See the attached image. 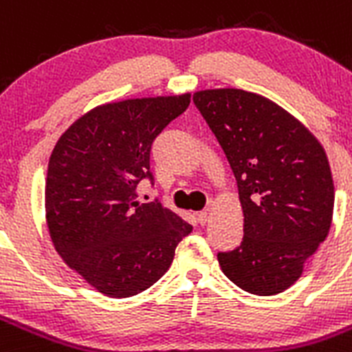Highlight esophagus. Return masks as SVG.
<instances>
[{
    "mask_svg": "<svg viewBox=\"0 0 352 352\" xmlns=\"http://www.w3.org/2000/svg\"><path fill=\"white\" fill-rule=\"evenodd\" d=\"M208 214H209V212H208V209H204V211H201V212H199V214H197V220H199V223H201V225H206V221H208Z\"/></svg>",
    "mask_w": 352,
    "mask_h": 352,
    "instance_id": "1",
    "label": "esophagus"
}]
</instances>
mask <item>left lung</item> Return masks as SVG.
<instances>
[{
	"instance_id": "8db88e82",
	"label": "left lung",
	"mask_w": 352,
	"mask_h": 352,
	"mask_svg": "<svg viewBox=\"0 0 352 352\" xmlns=\"http://www.w3.org/2000/svg\"><path fill=\"white\" fill-rule=\"evenodd\" d=\"M193 102L227 155L244 212L243 243L218 253L221 270L253 295L285 292L330 232L335 188L327 153L263 96L211 89L195 92Z\"/></svg>"
}]
</instances>
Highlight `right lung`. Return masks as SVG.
Masks as SVG:
<instances>
[{
	"mask_svg": "<svg viewBox=\"0 0 352 352\" xmlns=\"http://www.w3.org/2000/svg\"><path fill=\"white\" fill-rule=\"evenodd\" d=\"M188 104L190 94L98 106L71 125L52 151L45 183L52 243L102 295L127 298L150 288L192 232L159 201H136L138 185L153 183L151 143Z\"/></svg>",
	"mask_w": 352,
	"mask_h": 352,
	"instance_id": "obj_1",
	"label": "right lung"
}]
</instances>
